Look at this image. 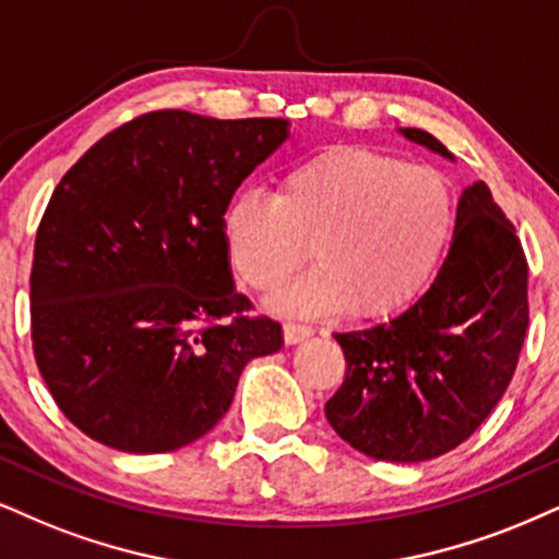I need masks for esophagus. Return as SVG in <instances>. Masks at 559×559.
Returning a JSON list of instances; mask_svg holds the SVG:
<instances>
[{"mask_svg": "<svg viewBox=\"0 0 559 559\" xmlns=\"http://www.w3.org/2000/svg\"><path fill=\"white\" fill-rule=\"evenodd\" d=\"M311 334H313V329L306 326V323H295V321H287L285 323V342L287 344L306 342Z\"/></svg>", "mask_w": 559, "mask_h": 559, "instance_id": "obj_1", "label": "esophagus"}]
</instances>
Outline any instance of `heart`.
<instances>
[{
	"mask_svg": "<svg viewBox=\"0 0 559 559\" xmlns=\"http://www.w3.org/2000/svg\"><path fill=\"white\" fill-rule=\"evenodd\" d=\"M456 227L448 178L368 147H326L293 163L277 194L240 189L223 212L227 259L253 290H272L306 257L311 272L269 306L287 313L362 316L409 306L438 272Z\"/></svg>",
	"mask_w": 559,
	"mask_h": 559,
	"instance_id": "b5f03b06",
	"label": "heart"
}]
</instances>
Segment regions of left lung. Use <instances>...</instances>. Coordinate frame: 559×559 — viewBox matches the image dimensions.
<instances>
[{"label": "left lung", "mask_w": 559, "mask_h": 559, "mask_svg": "<svg viewBox=\"0 0 559 559\" xmlns=\"http://www.w3.org/2000/svg\"><path fill=\"white\" fill-rule=\"evenodd\" d=\"M404 140L456 163L436 136ZM528 326V266L485 181L459 197L436 280L389 321L334 334L347 376L329 399L336 436L378 461L417 464L464 443L498 406Z\"/></svg>", "instance_id": "8db88e82"}]
</instances>
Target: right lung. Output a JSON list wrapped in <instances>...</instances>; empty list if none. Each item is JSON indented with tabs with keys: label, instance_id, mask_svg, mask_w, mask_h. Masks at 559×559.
<instances>
[{
	"label": "right lung",
	"instance_id": "1",
	"mask_svg": "<svg viewBox=\"0 0 559 559\" xmlns=\"http://www.w3.org/2000/svg\"><path fill=\"white\" fill-rule=\"evenodd\" d=\"M287 136V119L155 111L61 178L33 251V353L85 436L127 453L194 443L246 365L280 353L277 321L240 316L223 212Z\"/></svg>",
	"mask_w": 559,
	"mask_h": 559
}]
</instances>
